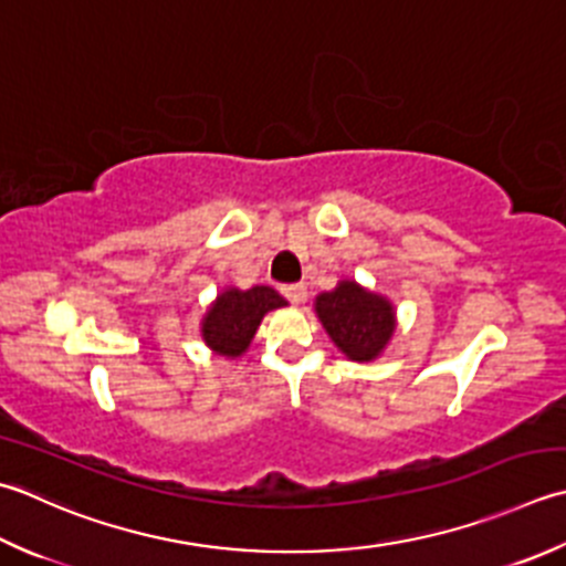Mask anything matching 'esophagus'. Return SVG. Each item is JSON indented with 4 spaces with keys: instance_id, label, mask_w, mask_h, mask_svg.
<instances>
[{
    "instance_id": "esophagus-1",
    "label": "esophagus",
    "mask_w": 566,
    "mask_h": 566,
    "mask_svg": "<svg viewBox=\"0 0 566 566\" xmlns=\"http://www.w3.org/2000/svg\"><path fill=\"white\" fill-rule=\"evenodd\" d=\"M282 294L290 298L292 304H302L306 298V286L304 284H284L282 286Z\"/></svg>"
}]
</instances>
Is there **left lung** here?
I'll return each instance as SVG.
<instances>
[{"instance_id":"8db88e82","label":"left lung","mask_w":566,"mask_h":566,"mask_svg":"<svg viewBox=\"0 0 566 566\" xmlns=\"http://www.w3.org/2000/svg\"><path fill=\"white\" fill-rule=\"evenodd\" d=\"M314 308L328 338L350 360H375L395 334L390 298L368 292L353 280H340L336 290L318 294Z\"/></svg>"}]
</instances>
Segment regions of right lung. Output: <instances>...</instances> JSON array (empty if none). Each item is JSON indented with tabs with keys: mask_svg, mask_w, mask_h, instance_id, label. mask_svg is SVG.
<instances>
[{
	"mask_svg": "<svg viewBox=\"0 0 566 566\" xmlns=\"http://www.w3.org/2000/svg\"><path fill=\"white\" fill-rule=\"evenodd\" d=\"M282 306H286V298L272 286H252V290L228 286L208 306L201 321V336L218 356L240 358L250 348L264 314Z\"/></svg>",
	"mask_w": 566,
	"mask_h": 566,
	"instance_id": "1",
	"label": "right lung"
}]
</instances>
